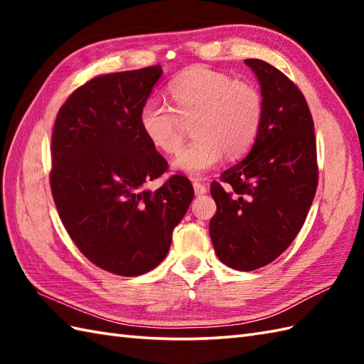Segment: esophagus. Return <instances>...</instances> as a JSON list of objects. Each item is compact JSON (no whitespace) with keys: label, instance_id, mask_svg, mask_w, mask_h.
Instances as JSON below:
<instances>
[{"label":"esophagus","instance_id":"1","mask_svg":"<svg viewBox=\"0 0 364 364\" xmlns=\"http://www.w3.org/2000/svg\"><path fill=\"white\" fill-rule=\"evenodd\" d=\"M192 186H194L196 196H205L206 192H208L206 186H205V184H203L202 181H200V180H194V181H192Z\"/></svg>","mask_w":364,"mask_h":364}]
</instances>
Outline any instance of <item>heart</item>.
Masks as SVG:
<instances>
[{
    "mask_svg": "<svg viewBox=\"0 0 364 364\" xmlns=\"http://www.w3.org/2000/svg\"><path fill=\"white\" fill-rule=\"evenodd\" d=\"M173 106L161 98L145 100L139 125L154 149L172 154L183 142L184 123L196 139L183 146L173 167L186 175H202L219 164L223 153L236 159L249 153L264 122V98L252 82L205 67L189 68L168 84Z\"/></svg>",
    "mask_w": 364,
    "mask_h": 364,
    "instance_id": "obj_1",
    "label": "heart"
}]
</instances>
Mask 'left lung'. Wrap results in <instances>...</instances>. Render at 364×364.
<instances>
[{"label": "left lung", "mask_w": 364, "mask_h": 364, "mask_svg": "<svg viewBox=\"0 0 364 364\" xmlns=\"http://www.w3.org/2000/svg\"><path fill=\"white\" fill-rule=\"evenodd\" d=\"M264 98V122L250 153L211 183L218 211L210 235L231 269H259L296 239L318 188L314 123L304 94L261 59H245Z\"/></svg>", "instance_id": "1"}]
</instances>
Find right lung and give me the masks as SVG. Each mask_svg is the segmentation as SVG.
Segmentation results:
<instances>
[{"label": "right lung", "mask_w": 364, "mask_h": 364, "mask_svg": "<svg viewBox=\"0 0 364 364\" xmlns=\"http://www.w3.org/2000/svg\"><path fill=\"white\" fill-rule=\"evenodd\" d=\"M161 75V65H153L95 76L67 98L51 136L50 184L59 218L84 257L122 277L150 272L166 258L194 198L183 175L156 191L144 188L168 168L139 125Z\"/></svg>", "instance_id": "obj_1"}]
</instances>
